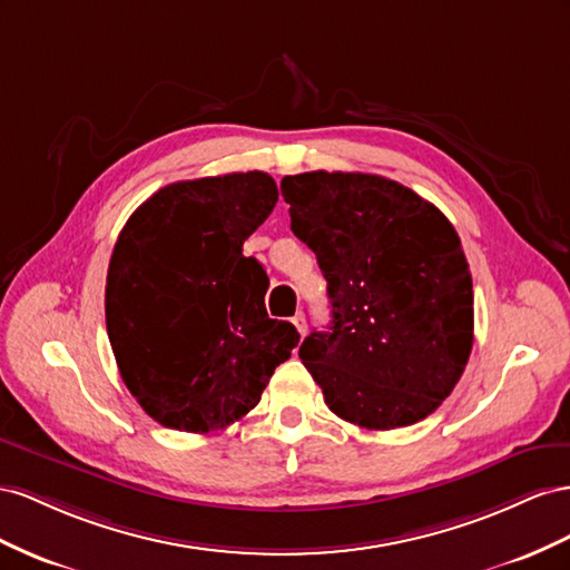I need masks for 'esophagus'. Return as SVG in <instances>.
I'll list each match as a JSON object with an SVG mask.
<instances>
[{"mask_svg": "<svg viewBox=\"0 0 570 570\" xmlns=\"http://www.w3.org/2000/svg\"><path fill=\"white\" fill-rule=\"evenodd\" d=\"M291 322H294V324H296V330H298V334H301V336H305V332H307V324H305V315H303V313H296V315H294V320H291Z\"/></svg>", "mask_w": 570, "mask_h": 570, "instance_id": "obj_1", "label": "esophagus"}]
</instances>
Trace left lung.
<instances>
[{"label":"left lung","mask_w":570,"mask_h":570,"mask_svg":"<svg viewBox=\"0 0 570 570\" xmlns=\"http://www.w3.org/2000/svg\"><path fill=\"white\" fill-rule=\"evenodd\" d=\"M291 232L317 255L332 324L301 361L338 417L396 430L434 413L473 348V276L439 209L392 178H282Z\"/></svg>","instance_id":"1"}]
</instances>
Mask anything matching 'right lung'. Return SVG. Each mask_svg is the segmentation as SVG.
Wrapping results in <instances>:
<instances>
[{
  "instance_id": "right-lung-1",
  "label": "right lung",
  "mask_w": 570,
  "mask_h": 570,
  "mask_svg": "<svg viewBox=\"0 0 570 570\" xmlns=\"http://www.w3.org/2000/svg\"><path fill=\"white\" fill-rule=\"evenodd\" d=\"M279 200L265 171L176 181L128 217L105 315L121 380L159 425L213 432L250 413L301 334L265 311L267 274L243 257Z\"/></svg>"
}]
</instances>
